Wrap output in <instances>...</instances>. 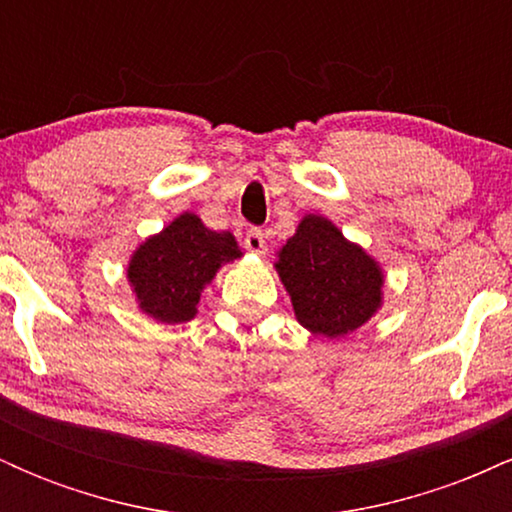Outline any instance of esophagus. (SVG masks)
<instances>
[{"label": "esophagus", "mask_w": 512, "mask_h": 512, "mask_svg": "<svg viewBox=\"0 0 512 512\" xmlns=\"http://www.w3.org/2000/svg\"><path fill=\"white\" fill-rule=\"evenodd\" d=\"M245 248L250 252H257V255H264L267 252V236H264L260 228H250L245 233Z\"/></svg>", "instance_id": "obj_1"}]
</instances>
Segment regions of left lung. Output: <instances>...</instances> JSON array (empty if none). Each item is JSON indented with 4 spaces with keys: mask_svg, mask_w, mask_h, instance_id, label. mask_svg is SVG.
Listing matches in <instances>:
<instances>
[{
    "mask_svg": "<svg viewBox=\"0 0 512 512\" xmlns=\"http://www.w3.org/2000/svg\"><path fill=\"white\" fill-rule=\"evenodd\" d=\"M276 272L298 322L315 334L354 332L380 305V267L322 216H305L281 248Z\"/></svg>",
    "mask_w": 512,
    "mask_h": 512,
    "instance_id": "obj_1",
    "label": "left lung"
}]
</instances>
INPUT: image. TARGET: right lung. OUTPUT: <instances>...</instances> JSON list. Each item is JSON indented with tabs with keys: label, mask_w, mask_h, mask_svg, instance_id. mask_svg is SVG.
<instances>
[{
	"label": "right lung",
	"mask_w": 512,
	"mask_h": 512,
	"mask_svg": "<svg viewBox=\"0 0 512 512\" xmlns=\"http://www.w3.org/2000/svg\"><path fill=\"white\" fill-rule=\"evenodd\" d=\"M240 255L231 233L209 231L195 214H182L134 252L127 276L139 308L173 325L195 317L204 284Z\"/></svg>",
	"instance_id": "add662e5"
}]
</instances>
